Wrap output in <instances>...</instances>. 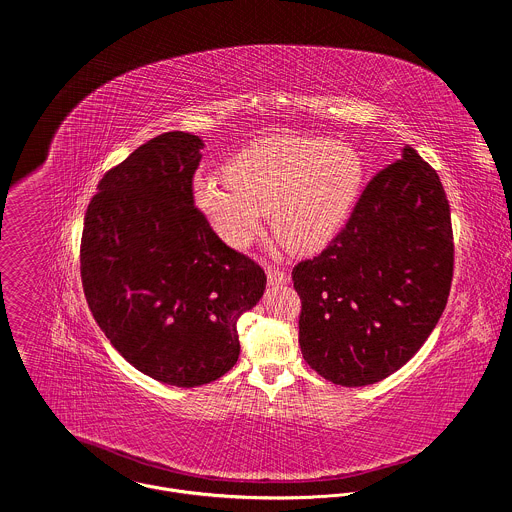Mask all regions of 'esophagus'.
<instances>
[{
    "instance_id": "obj_1",
    "label": "esophagus",
    "mask_w": 512,
    "mask_h": 512,
    "mask_svg": "<svg viewBox=\"0 0 512 512\" xmlns=\"http://www.w3.org/2000/svg\"><path fill=\"white\" fill-rule=\"evenodd\" d=\"M265 271H267V281L271 285H281V283H287L289 281V275L287 271L275 267V265H265Z\"/></svg>"
}]
</instances>
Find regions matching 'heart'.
I'll return each instance as SVG.
<instances>
[{
  "label": "heart",
  "mask_w": 512,
  "mask_h": 512,
  "mask_svg": "<svg viewBox=\"0 0 512 512\" xmlns=\"http://www.w3.org/2000/svg\"><path fill=\"white\" fill-rule=\"evenodd\" d=\"M362 174L348 143L273 137L237 154L227 176H196L192 198L227 245L245 247L271 210L275 237L291 251L312 253L342 227Z\"/></svg>",
  "instance_id": "obj_1"
}]
</instances>
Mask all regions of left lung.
Masks as SVG:
<instances>
[{
  "mask_svg": "<svg viewBox=\"0 0 512 512\" xmlns=\"http://www.w3.org/2000/svg\"><path fill=\"white\" fill-rule=\"evenodd\" d=\"M452 239L440 176L405 145L364 188L342 233L291 271L310 367L342 387L399 371L448 304Z\"/></svg>",
  "mask_w": 512,
  "mask_h": 512,
  "instance_id": "left-lung-1",
  "label": "left lung"
}]
</instances>
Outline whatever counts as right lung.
Returning a JSON list of instances; mask_svg holds the SVG:
<instances>
[{
    "mask_svg": "<svg viewBox=\"0 0 512 512\" xmlns=\"http://www.w3.org/2000/svg\"><path fill=\"white\" fill-rule=\"evenodd\" d=\"M202 148L186 131L139 145L99 182L81 241L83 289L99 328L137 371L186 389L235 367L237 320L267 283L194 206Z\"/></svg>",
    "mask_w": 512,
    "mask_h": 512,
    "instance_id": "right-lung-1",
    "label": "right lung"
}]
</instances>
